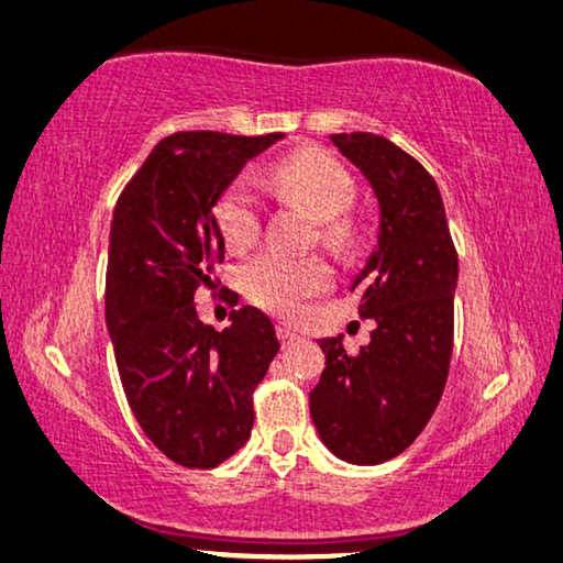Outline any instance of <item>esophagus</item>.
<instances>
[{
    "label": "esophagus",
    "mask_w": 563,
    "mask_h": 563,
    "mask_svg": "<svg viewBox=\"0 0 563 563\" xmlns=\"http://www.w3.org/2000/svg\"><path fill=\"white\" fill-rule=\"evenodd\" d=\"M277 340H280L283 347H286V345H294L296 340H298V332H296V330H290L288 324H277Z\"/></svg>",
    "instance_id": "obj_1"
}]
</instances>
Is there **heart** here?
Returning <instances> with one entry per match:
<instances>
[{"mask_svg": "<svg viewBox=\"0 0 563 563\" xmlns=\"http://www.w3.org/2000/svg\"><path fill=\"white\" fill-rule=\"evenodd\" d=\"M269 187L290 205L317 218V236L338 257H351L361 244V225L353 208L355 179L334 155L303 147L269 170ZM212 218L231 252H244L260 239V202L246 181H233L212 205ZM332 269L322 257H290L265 252L249 260L239 273V286L252 303L275 314H296L306 298L330 288Z\"/></svg>", "mask_w": 563, "mask_h": 563, "instance_id": "obj_1", "label": "heart"}]
</instances>
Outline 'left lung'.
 I'll use <instances>...</instances> for the list:
<instances>
[{
    "label": "left lung",
    "mask_w": 563,
    "mask_h": 563,
    "mask_svg": "<svg viewBox=\"0 0 563 563\" xmlns=\"http://www.w3.org/2000/svg\"><path fill=\"white\" fill-rule=\"evenodd\" d=\"M379 199V236L351 290L374 319L372 343L347 355L343 334L319 340L324 372L309 393L311 421L334 457L379 465L426 429L444 393L454 338V252L433 176L372 132L332 134Z\"/></svg>",
    "instance_id": "1"
}]
</instances>
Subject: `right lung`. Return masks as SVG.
Listing matches in <instances>:
<instances>
[{
	"mask_svg": "<svg viewBox=\"0 0 563 563\" xmlns=\"http://www.w3.org/2000/svg\"><path fill=\"white\" fill-rule=\"evenodd\" d=\"M283 134L176 132L132 176L117 208L106 267V324L126 402L168 460L210 471L252 437V395L280 351L254 306L225 330L202 324L195 294L216 288L225 257L212 205Z\"/></svg>",
	"mask_w": 563,
	"mask_h": 563,
	"instance_id": "1",
	"label": "right lung"
}]
</instances>
